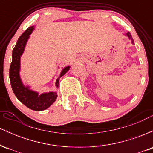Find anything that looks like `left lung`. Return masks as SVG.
I'll use <instances>...</instances> for the list:
<instances>
[{"mask_svg":"<svg viewBox=\"0 0 153 153\" xmlns=\"http://www.w3.org/2000/svg\"><path fill=\"white\" fill-rule=\"evenodd\" d=\"M126 36H127V37L129 39H131V43H132L133 45H134V40H133V38L131 37V35L130 33H129V32H127V34H126Z\"/></svg>","mask_w":153,"mask_h":153,"instance_id":"left-lung-1","label":"left lung"}]
</instances>
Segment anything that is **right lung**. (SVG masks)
Instances as JSON below:
<instances>
[{"mask_svg": "<svg viewBox=\"0 0 153 153\" xmlns=\"http://www.w3.org/2000/svg\"><path fill=\"white\" fill-rule=\"evenodd\" d=\"M34 29L30 26L19 38L16 45L12 52V62L9 70V78L12 90L17 99L30 109L34 111H43L49 108L55 101L57 97V92L44 93L39 95L36 91H32L29 86L23 84L20 77L21 57L24 53L28 39ZM70 66L64 68L61 71L59 78L56 80V87L58 88L59 79L69 71Z\"/></svg>", "mask_w": 153, "mask_h": 153, "instance_id": "add662e5", "label": "right lung"}]
</instances>
